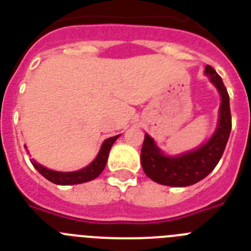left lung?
I'll return each instance as SVG.
<instances>
[{"mask_svg":"<svg viewBox=\"0 0 251 251\" xmlns=\"http://www.w3.org/2000/svg\"><path fill=\"white\" fill-rule=\"evenodd\" d=\"M205 74L221 95L219 124L211 138L197 150L176 157H168L161 152L148 134H145L141 151L142 167L145 174L159 185L185 187L199 182L216 167L225 151L231 132L229 94L223 79L214 68L206 66Z\"/></svg>","mask_w":251,"mask_h":251,"instance_id":"1","label":"left lung"}]
</instances>
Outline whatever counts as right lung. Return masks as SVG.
<instances>
[{"label":"right lung","instance_id":"add662e5","mask_svg":"<svg viewBox=\"0 0 251 251\" xmlns=\"http://www.w3.org/2000/svg\"><path fill=\"white\" fill-rule=\"evenodd\" d=\"M118 137L119 136H115L105 139L94 161L89 166H86L79 171H75V172H56V171L49 170V168L39 165L37 162H35V159H31V163L46 179H49L52 183H56V185H77V183L88 182V181L97 178L103 172L106 161H108L110 148Z\"/></svg>","mask_w":251,"mask_h":251}]
</instances>
